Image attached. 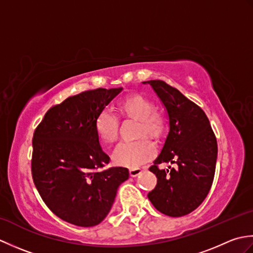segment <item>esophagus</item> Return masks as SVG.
<instances>
[{"label": "esophagus", "mask_w": 253, "mask_h": 253, "mask_svg": "<svg viewBox=\"0 0 253 253\" xmlns=\"http://www.w3.org/2000/svg\"><path fill=\"white\" fill-rule=\"evenodd\" d=\"M140 173H141V169H129V174H130L131 177H136Z\"/></svg>", "instance_id": "esophagus-1"}]
</instances>
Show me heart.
<instances>
[{
	"instance_id": "heart-1",
	"label": "heart",
	"mask_w": 253,
	"mask_h": 253,
	"mask_svg": "<svg viewBox=\"0 0 253 253\" xmlns=\"http://www.w3.org/2000/svg\"><path fill=\"white\" fill-rule=\"evenodd\" d=\"M117 112L122 117L131 118L139 122L137 136H148L159 139L164 135L166 121L162 113L154 110L153 102L148 96L133 93L123 99L117 104ZM95 131L105 143H113L118 137V121L110 112L103 111L96 116ZM155 153L153 143L147 138L135 142L121 143L113 153V161L116 165L136 169L147 162Z\"/></svg>"
}]
</instances>
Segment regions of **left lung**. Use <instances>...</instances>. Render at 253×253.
Segmentation results:
<instances>
[{"label": "left lung", "mask_w": 253, "mask_h": 253, "mask_svg": "<svg viewBox=\"0 0 253 253\" xmlns=\"http://www.w3.org/2000/svg\"><path fill=\"white\" fill-rule=\"evenodd\" d=\"M150 84L165 107L169 130L154 165L149 169L158 184L148 193L161 213L171 217L187 215L203 202L215 174L217 142L209 118L192 101L162 80ZM177 164V169L160 170L161 163Z\"/></svg>", "instance_id": "left-lung-1"}]
</instances>
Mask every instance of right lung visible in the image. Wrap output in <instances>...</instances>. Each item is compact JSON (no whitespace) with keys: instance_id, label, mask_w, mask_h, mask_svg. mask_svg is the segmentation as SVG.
I'll list each match as a JSON object with an SVG mask.
<instances>
[{"instance_id":"1","label":"right lung","mask_w":253,"mask_h":253,"mask_svg":"<svg viewBox=\"0 0 253 253\" xmlns=\"http://www.w3.org/2000/svg\"><path fill=\"white\" fill-rule=\"evenodd\" d=\"M122 88L88 90L51 107L32 139V178L42 200L63 221L82 227L110 213L125 168L100 170L110 162L94 122Z\"/></svg>"}]
</instances>
